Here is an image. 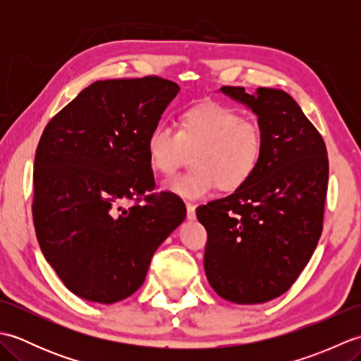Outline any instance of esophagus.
I'll use <instances>...</instances> for the list:
<instances>
[{
    "label": "esophagus",
    "instance_id": "obj_1",
    "mask_svg": "<svg viewBox=\"0 0 361 361\" xmlns=\"http://www.w3.org/2000/svg\"><path fill=\"white\" fill-rule=\"evenodd\" d=\"M195 208H197L195 204H192V203H186L188 219H189V220H195Z\"/></svg>",
    "mask_w": 361,
    "mask_h": 361
}]
</instances>
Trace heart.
<instances>
[{
    "label": "heart",
    "instance_id": "heart-1",
    "mask_svg": "<svg viewBox=\"0 0 361 361\" xmlns=\"http://www.w3.org/2000/svg\"><path fill=\"white\" fill-rule=\"evenodd\" d=\"M153 171L169 176L188 155L194 171L176 175L164 188L188 200H197L217 186L231 192L252 178L265 150L264 128L243 119L240 111L220 102H203L183 111L176 133L157 126L145 141Z\"/></svg>",
    "mask_w": 361,
    "mask_h": 361
}]
</instances>
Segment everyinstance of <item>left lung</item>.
<instances>
[{
    "instance_id": "8db88e82",
    "label": "left lung",
    "mask_w": 361,
    "mask_h": 361,
    "mask_svg": "<svg viewBox=\"0 0 361 361\" xmlns=\"http://www.w3.org/2000/svg\"><path fill=\"white\" fill-rule=\"evenodd\" d=\"M220 91L256 114L265 150L247 185L197 208L208 233L204 273L226 301L260 304L286 293L317 248L323 233L327 150L323 136L286 91Z\"/></svg>"
}]
</instances>
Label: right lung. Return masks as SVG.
I'll list each match as a JSON object with an SVG mask.
<instances>
[{"label": "right lung", "mask_w": 361, "mask_h": 361, "mask_svg": "<svg viewBox=\"0 0 361 361\" xmlns=\"http://www.w3.org/2000/svg\"><path fill=\"white\" fill-rule=\"evenodd\" d=\"M178 91L157 75L97 80L43 130L34 161L37 240L66 288L87 301L133 295L186 217L178 195H147L155 178L145 141Z\"/></svg>", "instance_id": "right-lung-1"}]
</instances>
